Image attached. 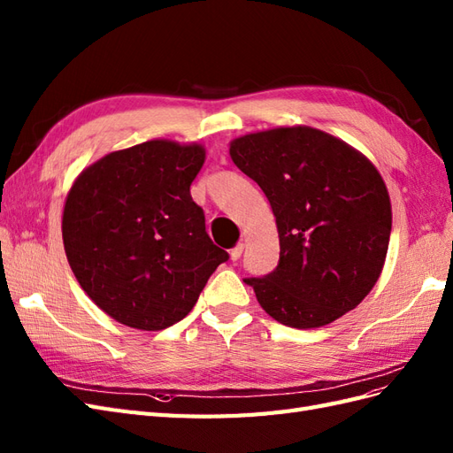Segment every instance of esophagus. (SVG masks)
I'll use <instances>...</instances> for the list:
<instances>
[{
    "instance_id": "obj_1",
    "label": "esophagus",
    "mask_w": 453,
    "mask_h": 453,
    "mask_svg": "<svg viewBox=\"0 0 453 453\" xmlns=\"http://www.w3.org/2000/svg\"><path fill=\"white\" fill-rule=\"evenodd\" d=\"M242 251H243V243H238L236 248L230 250V259H232V261H238L240 257H242Z\"/></svg>"
}]
</instances>
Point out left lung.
Instances as JSON below:
<instances>
[{
	"label": "left lung",
	"mask_w": 453,
	"mask_h": 453,
	"mask_svg": "<svg viewBox=\"0 0 453 453\" xmlns=\"http://www.w3.org/2000/svg\"><path fill=\"white\" fill-rule=\"evenodd\" d=\"M230 157L276 217L278 266L243 280L266 314L311 329L358 307L381 274L393 226L387 187L368 157L304 126L234 139Z\"/></svg>",
	"instance_id": "left-lung-1"
}]
</instances>
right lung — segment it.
Here are the masks:
<instances>
[{"label": "right lung", "instance_id": "add662e5", "mask_svg": "<svg viewBox=\"0 0 453 453\" xmlns=\"http://www.w3.org/2000/svg\"><path fill=\"white\" fill-rule=\"evenodd\" d=\"M203 160L200 144L149 141L106 154L72 185L63 213L70 268L119 324L146 332L177 324L228 259L190 196Z\"/></svg>", "mask_w": 453, "mask_h": 453}]
</instances>
